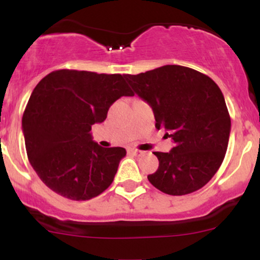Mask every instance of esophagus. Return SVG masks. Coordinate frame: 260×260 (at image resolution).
<instances>
[{"instance_id": "34e87169", "label": "esophagus", "mask_w": 260, "mask_h": 260, "mask_svg": "<svg viewBox=\"0 0 260 260\" xmlns=\"http://www.w3.org/2000/svg\"><path fill=\"white\" fill-rule=\"evenodd\" d=\"M128 153H131V154H133V155H137V156H140V155L144 154V151L138 150V149H129V150H128Z\"/></svg>"}]
</instances>
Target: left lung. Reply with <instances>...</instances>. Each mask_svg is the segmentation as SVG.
Returning a JSON list of instances; mask_svg holds the SVG:
<instances>
[{
	"label": "left lung",
	"mask_w": 260,
	"mask_h": 260,
	"mask_svg": "<svg viewBox=\"0 0 260 260\" xmlns=\"http://www.w3.org/2000/svg\"><path fill=\"white\" fill-rule=\"evenodd\" d=\"M124 78L153 109L155 127L165 128L175 143L170 153H154L159 169L148 176L149 182L170 196L201 189L221 166L231 131L219 86L205 74L177 64Z\"/></svg>",
	"instance_id": "1"
}]
</instances>
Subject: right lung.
<instances>
[{"mask_svg": "<svg viewBox=\"0 0 260 260\" xmlns=\"http://www.w3.org/2000/svg\"><path fill=\"white\" fill-rule=\"evenodd\" d=\"M121 74L58 70L35 86L22 127L30 165L50 189L72 201H89L112 183L126 149L92 140L94 123L110 106L133 96Z\"/></svg>", "mask_w": 260, "mask_h": 260, "instance_id": "obj_1", "label": "right lung"}]
</instances>
